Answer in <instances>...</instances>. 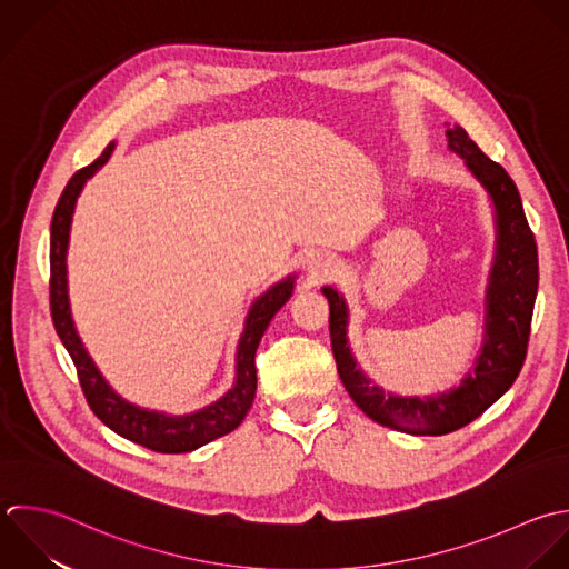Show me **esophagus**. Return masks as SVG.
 Listing matches in <instances>:
<instances>
[{"instance_id":"esophagus-1","label":"esophagus","mask_w":569,"mask_h":569,"mask_svg":"<svg viewBox=\"0 0 569 569\" xmlns=\"http://www.w3.org/2000/svg\"><path fill=\"white\" fill-rule=\"evenodd\" d=\"M312 272L319 274V277H321V274H328V272H330V266L323 263V261H315V263H312Z\"/></svg>"}]
</instances>
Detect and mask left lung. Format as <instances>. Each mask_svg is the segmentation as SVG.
Masks as SVG:
<instances>
[{"label": "left lung", "instance_id": "8db88e82", "mask_svg": "<svg viewBox=\"0 0 569 569\" xmlns=\"http://www.w3.org/2000/svg\"><path fill=\"white\" fill-rule=\"evenodd\" d=\"M446 134L450 150L461 154L472 174L488 188L499 226V246L488 292L486 343L475 372L461 388L439 397L386 395L366 379L350 355L346 339L348 310L343 299L337 290L323 288L330 303L332 355L346 390L372 421L419 437H439L461 430L512 388L526 363L539 290L537 241L526 219L517 183L461 126L450 128Z\"/></svg>", "mask_w": 569, "mask_h": 569}]
</instances>
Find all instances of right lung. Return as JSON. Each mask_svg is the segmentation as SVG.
I'll return each instance as SVG.
<instances>
[{"label": "right lung", "mask_w": 569, "mask_h": 569, "mask_svg": "<svg viewBox=\"0 0 569 569\" xmlns=\"http://www.w3.org/2000/svg\"><path fill=\"white\" fill-rule=\"evenodd\" d=\"M114 143H108L103 152L86 168L77 170L70 181L66 183L54 212L50 221V315L54 330L66 346L77 379L81 386V392L90 406V410L103 421L112 432L121 435L123 439L139 443L152 452L161 455H181L197 450L228 432H232L248 415L254 392H257V368H254V352L257 346L270 323V319L277 315V310L290 299L292 295V277L270 288L250 310L246 321V332L241 337L239 350H237V383L234 388L219 399L217 403L188 415V417H166L159 412L141 410L121 397H117L108 383L101 379L99 370L86 355L68 308V290H66V248H68V232H70V219L74 210V201L86 183L88 177H92L110 157Z\"/></svg>", "instance_id": "obj_1"}]
</instances>
